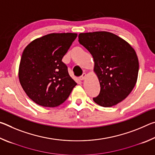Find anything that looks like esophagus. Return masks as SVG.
<instances>
[{
  "label": "esophagus",
  "mask_w": 155,
  "mask_h": 155,
  "mask_svg": "<svg viewBox=\"0 0 155 155\" xmlns=\"http://www.w3.org/2000/svg\"><path fill=\"white\" fill-rule=\"evenodd\" d=\"M86 76H87V74H85V73H83V75L81 76V77H80V80H81V81H83V80H84L85 79V78H86Z\"/></svg>",
  "instance_id": "1"
}]
</instances>
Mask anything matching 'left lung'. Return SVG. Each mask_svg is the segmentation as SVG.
I'll list each match as a JSON object with an SVG mask.
<instances>
[{"instance_id": "8db88e82", "label": "left lung", "mask_w": 155, "mask_h": 155, "mask_svg": "<svg viewBox=\"0 0 155 155\" xmlns=\"http://www.w3.org/2000/svg\"><path fill=\"white\" fill-rule=\"evenodd\" d=\"M78 41L94 60V72L101 91L93 98L98 105L109 107L129 95L137 82L139 61L137 54L127 41L107 31L80 33Z\"/></svg>"}]
</instances>
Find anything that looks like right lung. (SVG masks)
<instances>
[{
	"instance_id": "obj_1",
	"label": "right lung",
	"mask_w": 155,
	"mask_h": 155,
	"mask_svg": "<svg viewBox=\"0 0 155 155\" xmlns=\"http://www.w3.org/2000/svg\"><path fill=\"white\" fill-rule=\"evenodd\" d=\"M77 37V33H72L48 34L31 41L25 48L18 77L25 93L36 104L59 106L77 85L62 61Z\"/></svg>"
}]
</instances>
